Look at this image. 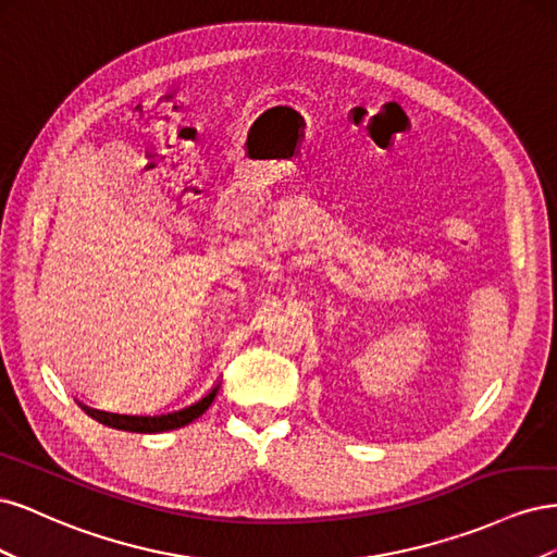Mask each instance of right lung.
<instances>
[{"mask_svg": "<svg viewBox=\"0 0 557 557\" xmlns=\"http://www.w3.org/2000/svg\"><path fill=\"white\" fill-rule=\"evenodd\" d=\"M218 393V385L211 387V391L201 397L199 401L190 404V407H185L181 411L174 413H162V416H121V413H109V411H97L90 407H83L88 416H92L95 420H99L102 425H109L113 430H125V432H139V434H156V432H166V430H176L193 423L195 418H199L205 413L211 401L215 399Z\"/></svg>", "mask_w": 557, "mask_h": 557, "instance_id": "1", "label": "right lung"}]
</instances>
